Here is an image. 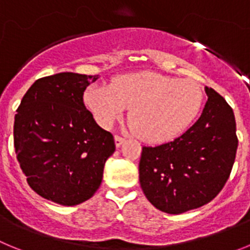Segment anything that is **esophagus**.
Segmentation results:
<instances>
[{
  "label": "esophagus",
  "mask_w": 250,
  "mask_h": 250,
  "mask_svg": "<svg viewBox=\"0 0 250 250\" xmlns=\"http://www.w3.org/2000/svg\"><path fill=\"white\" fill-rule=\"evenodd\" d=\"M115 145H116V147H120L121 145L124 144V141H125V139L121 138V136L119 135H115Z\"/></svg>",
  "instance_id": "obj_1"
}]
</instances>
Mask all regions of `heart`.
Wrapping results in <instances>:
<instances>
[{"label": "heart", "mask_w": 250, "mask_h": 250, "mask_svg": "<svg viewBox=\"0 0 250 250\" xmlns=\"http://www.w3.org/2000/svg\"><path fill=\"white\" fill-rule=\"evenodd\" d=\"M86 107L104 129H109L129 107L130 127L146 143L173 140L196 120L204 94L191 80L154 71L116 76L110 86H90Z\"/></svg>", "instance_id": "obj_1"}]
</instances>
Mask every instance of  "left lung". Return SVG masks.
Instances as JSON below:
<instances>
[{"instance_id": "left-lung-1", "label": "left lung", "mask_w": 250, "mask_h": 250, "mask_svg": "<svg viewBox=\"0 0 250 250\" xmlns=\"http://www.w3.org/2000/svg\"><path fill=\"white\" fill-rule=\"evenodd\" d=\"M200 118L182 136L144 146L139 163L141 189L156 209L182 214L213 200L230 175L238 147L233 109L205 86Z\"/></svg>"}]
</instances>
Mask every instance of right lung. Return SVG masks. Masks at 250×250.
Returning <instances> with one entry per match:
<instances>
[{
  "mask_svg": "<svg viewBox=\"0 0 250 250\" xmlns=\"http://www.w3.org/2000/svg\"><path fill=\"white\" fill-rule=\"evenodd\" d=\"M98 75L60 72L32 83L13 125L17 160L31 189L60 205L90 199L115 151L114 138L85 107L83 91Z\"/></svg>",
  "mask_w": 250,
  "mask_h": 250,
  "instance_id": "add662e5",
  "label": "right lung"
}]
</instances>
